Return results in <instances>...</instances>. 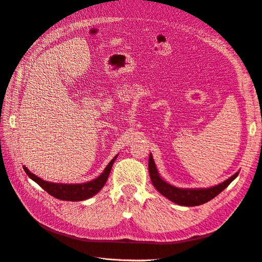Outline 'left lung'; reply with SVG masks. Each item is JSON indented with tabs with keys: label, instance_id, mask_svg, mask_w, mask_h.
Returning a JSON list of instances; mask_svg holds the SVG:
<instances>
[{
	"label": "left lung",
	"instance_id": "left-lung-1",
	"mask_svg": "<svg viewBox=\"0 0 262 262\" xmlns=\"http://www.w3.org/2000/svg\"><path fill=\"white\" fill-rule=\"evenodd\" d=\"M148 172L150 180H152V184L158 192L167 198L170 201L180 205H185V207H195V205H200L212 200L213 198H215L219 193L223 191V190L231 184L237 176H238V172H236L224 182L211 188L180 189L169 185L168 182H166L165 180L162 179L160 173H158L156 169L152 155H149L148 160Z\"/></svg>",
	"mask_w": 262,
	"mask_h": 262
}]
</instances>
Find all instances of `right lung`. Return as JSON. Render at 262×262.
I'll use <instances>...</instances> for the list:
<instances>
[{
	"instance_id": "1",
	"label": "right lung",
	"mask_w": 262,
	"mask_h": 262,
	"mask_svg": "<svg viewBox=\"0 0 262 262\" xmlns=\"http://www.w3.org/2000/svg\"><path fill=\"white\" fill-rule=\"evenodd\" d=\"M117 156H115L112 162L107 165V167L102 171L101 175H99L96 179L89 182H84V184H55V182H49L37 177L35 173L30 172L25 166H23V168L30 179L37 182L50 195L57 198L59 200L64 201H82L98 193L101 188L105 186Z\"/></svg>"
}]
</instances>
